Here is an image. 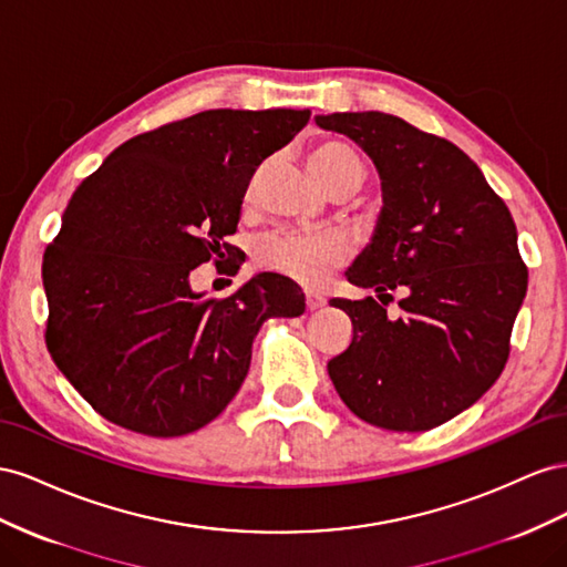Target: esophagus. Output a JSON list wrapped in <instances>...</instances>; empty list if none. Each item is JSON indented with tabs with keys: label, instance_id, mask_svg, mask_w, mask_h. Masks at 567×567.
Instances as JSON below:
<instances>
[{
	"label": "esophagus",
	"instance_id": "1",
	"mask_svg": "<svg viewBox=\"0 0 567 567\" xmlns=\"http://www.w3.org/2000/svg\"><path fill=\"white\" fill-rule=\"evenodd\" d=\"M320 306H326V299H322L318 292H306V309L309 311H316V309H320Z\"/></svg>",
	"mask_w": 567,
	"mask_h": 567
}]
</instances>
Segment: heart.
I'll use <instances>...</instances> for the list:
<instances>
[{"mask_svg":"<svg viewBox=\"0 0 567 567\" xmlns=\"http://www.w3.org/2000/svg\"><path fill=\"white\" fill-rule=\"evenodd\" d=\"M309 168L322 187H328L332 181H339V177L347 175L361 177L363 181L365 173V164L359 150L339 137H326L311 144ZM344 239L332 233L316 235L282 230L264 237L256 247L258 266L303 285L320 282L330 268L344 261Z\"/></svg>","mask_w":567,"mask_h":567,"instance_id":"heart-1","label":"heart"}]
</instances>
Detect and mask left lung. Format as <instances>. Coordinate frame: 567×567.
Masks as SVG:
<instances>
[{
	"label": "left lung",
	"instance_id": "obj_1",
	"mask_svg": "<svg viewBox=\"0 0 567 567\" xmlns=\"http://www.w3.org/2000/svg\"><path fill=\"white\" fill-rule=\"evenodd\" d=\"M373 158L382 208L347 280L402 295L396 319L373 297L332 299L353 326L328 363L334 390L365 423L423 432L456 417L489 390L527 292L508 206L456 144L380 111L316 116Z\"/></svg>",
	"mask_w": 567,
	"mask_h": 567
}]
</instances>
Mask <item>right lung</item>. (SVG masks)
<instances>
[{
  "label": "right lung",
  "instance_id": "right-lung-1",
  "mask_svg": "<svg viewBox=\"0 0 567 567\" xmlns=\"http://www.w3.org/2000/svg\"><path fill=\"white\" fill-rule=\"evenodd\" d=\"M311 111L212 109L137 135L85 177L44 251L47 349L90 406L147 436H183L235 399L264 320L306 309L301 289L261 272L228 299L189 272L235 256L241 199L261 161Z\"/></svg>",
  "mask_w": 567,
  "mask_h": 567
}]
</instances>
